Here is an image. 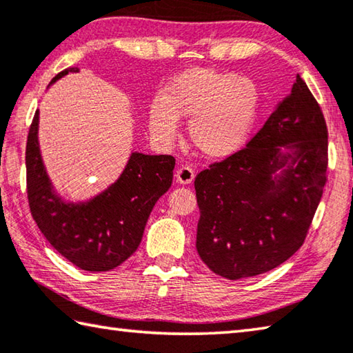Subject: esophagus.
<instances>
[{
	"label": "esophagus",
	"instance_id": "1",
	"mask_svg": "<svg viewBox=\"0 0 353 353\" xmlns=\"http://www.w3.org/2000/svg\"><path fill=\"white\" fill-rule=\"evenodd\" d=\"M195 178V172L192 168H189V165H179L176 174H175V179L176 183L179 184H190L192 181H194Z\"/></svg>",
	"mask_w": 353,
	"mask_h": 353
}]
</instances>
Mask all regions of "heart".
Segmentation results:
<instances>
[{
	"label": "heart",
	"mask_w": 353,
	"mask_h": 353,
	"mask_svg": "<svg viewBox=\"0 0 353 353\" xmlns=\"http://www.w3.org/2000/svg\"><path fill=\"white\" fill-rule=\"evenodd\" d=\"M259 105L255 81L236 73L194 68L165 84L149 105V128L159 143L176 138V119H189L188 135L199 154L229 158L248 141Z\"/></svg>",
	"instance_id": "b5f03b06"
}]
</instances>
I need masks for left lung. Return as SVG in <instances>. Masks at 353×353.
Here are the masks:
<instances>
[{
  "label": "left lung",
  "instance_id": "obj_1",
  "mask_svg": "<svg viewBox=\"0 0 353 353\" xmlns=\"http://www.w3.org/2000/svg\"><path fill=\"white\" fill-rule=\"evenodd\" d=\"M325 175L327 125L296 75L290 95L245 148L196 175L199 258L228 280L288 261L307 235Z\"/></svg>",
  "mask_w": 353,
  "mask_h": 353
}]
</instances>
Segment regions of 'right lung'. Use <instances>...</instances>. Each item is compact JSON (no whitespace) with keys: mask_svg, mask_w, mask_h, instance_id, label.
<instances>
[{"mask_svg":"<svg viewBox=\"0 0 353 353\" xmlns=\"http://www.w3.org/2000/svg\"><path fill=\"white\" fill-rule=\"evenodd\" d=\"M69 68L52 79L63 78ZM32 119L26 145L28 199L38 229L52 248L77 268L105 272L118 268L138 249L152 209L172 185L175 158L134 152L117 181L89 201L68 203L52 188Z\"/></svg>","mask_w":353,"mask_h":353,"instance_id":"add662e5","label":"right lung"}]
</instances>
